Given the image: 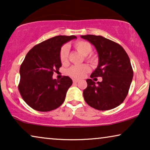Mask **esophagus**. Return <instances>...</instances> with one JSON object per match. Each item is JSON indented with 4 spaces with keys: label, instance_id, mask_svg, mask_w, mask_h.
Listing matches in <instances>:
<instances>
[{
    "label": "esophagus",
    "instance_id": "obj_1",
    "mask_svg": "<svg viewBox=\"0 0 150 150\" xmlns=\"http://www.w3.org/2000/svg\"><path fill=\"white\" fill-rule=\"evenodd\" d=\"M73 82L74 83H79V80H78V79H74L73 80Z\"/></svg>",
    "mask_w": 150,
    "mask_h": 150
}]
</instances>
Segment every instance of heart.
I'll list each match as a JSON object with an SVG mask.
<instances>
[{
    "mask_svg": "<svg viewBox=\"0 0 150 150\" xmlns=\"http://www.w3.org/2000/svg\"><path fill=\"white\" fill-rule=\"evenodd\" d=\"M74 47L79 53L83 55L85 59L89 62L94 63L97 60L96 55L91 54L92 46L89 42L85 41H78L74 44ZM69 47L67 45H63L59 51V59L62 64H66L68 62ZM90 71V67L87 64L74 65L68 70L67 74L74 79H82Z\"/></svg>",
    "mask_w": 150,
    "mask_h": 150,
    "instance_id": "heart-1",
    "label": "heart"
}]
</instances>
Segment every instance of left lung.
I'll return each instance as SVG.
<instances>
[{"instance_id":"obj_1","label":"left lung","mask_w":150,"mask_h":150,"mask_svg":"<svg viewBox=\"0 0 150 150\" xmlns=\"http://www.w3.org/2000/svg\"><path fill=\"white\" fill-rule=\"evenodd\" d=\"M95 46L98 54V65L90 77H102V82L87 79L83 96L88 105L97 110L117 107L128 95L133 78L128 55L120 44L100 35H81Z\"/></svg>"}]
</instances>
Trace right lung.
I'll list each match as a JSON object with an SVG mask.
<instances>
[{"label":"right lung","instance_id":"add662e5","mask_svg":"<svg viewBox=\"0 0 150 150\" xmlns=\"http://www.w3.org/2000/svg\"><path fill=\"white\" fill-rule=\"evenodd\" d=\"M76 38L74 35L54 37L35 46L26 54L20 68L18 89L30 107L47 112L63 103L72 80L66 76L60 80L53 79L52 75L61 67V48Z\"/></svg>","mask_w":150,"mask_h":150}]
</instances>
